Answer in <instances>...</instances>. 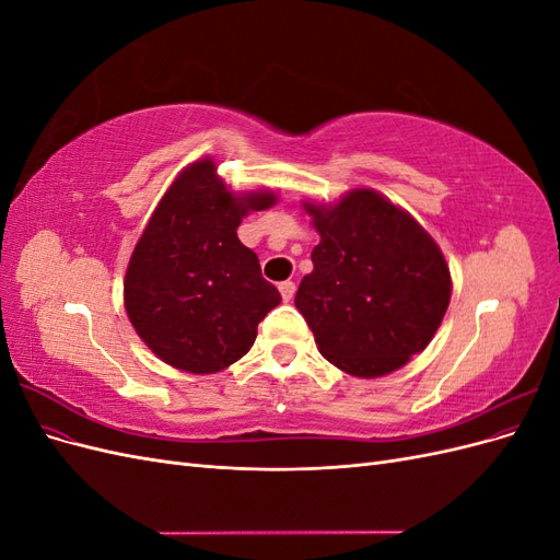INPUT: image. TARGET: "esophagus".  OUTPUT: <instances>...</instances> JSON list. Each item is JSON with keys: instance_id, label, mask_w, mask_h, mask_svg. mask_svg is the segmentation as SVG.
I'll return each instance as SVG.
<instances>
[{"instance_id": "obj_1", "label": "esophagus", "mask_w": 560, "mask_h": 560, "mask_svg": "<svg viewBox=\"0 0 560 560\" xmlns=\"http://www.w3.org/2000/svg\"><path fill=\"white\" fill-rule=\"evenodd\" d=\"M280 294H282V301H292L294 299V292H296V284L292 282V280H284V282H280Z\"/></svg>"}]
</instances>
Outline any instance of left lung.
I'll use <instances>...</instances> for the list:
<instances>
[{"label":"left lung","mask_w":560,"mask_h":560,"mask_svg":"<svg viewBox=\"0 0 560 560\" xmlns=\"http://www.w3.org/2000/svg\"><path fill=\"white\" fill-rule=\"evenodd\" d=\"M319 233L296 308L317 350L358 378H378L425 350L446 315L451 270L416 219L374 189L334 206L303 202Z\"/></svg>","instance_id":"left-lung-1"}]
</instances>
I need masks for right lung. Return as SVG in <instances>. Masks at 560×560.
I'll return each instance as SVG.
<instances>
[{
  "instance_id": "add662e5",
  "label": "right lung",
  "mask_w": 560,
  "mask_h": 560,
  "mask_svg": "<svg viewBox=\"0 0 560 560\" xmlns=\"http://www.w3.org/2000/svg\"><path fill=\"white\" fill-rule=\"evenodd\" d=\"M276 200L273 191H229L212 159L184 167L165 191L124 280L130 325L165 364L214 374L252 348L280 292L235 231Z\"/></svg>"
}]
</instances>
